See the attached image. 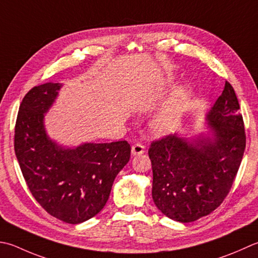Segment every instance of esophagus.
Returning <instances> with one entry per match:
<instances>
[{
	"instance_id": "34e87169",
	"label": "esophagus",
	"mask_w": 258,
	"mask_h": 258,
	"mask_svg": "<svg viewBox=\"0 0 258 258\" xmlns=\"http://www.w3.org/2000/svg\"><path fill=\"white\" fill-rule=\"evenodd\" d=\"M145 152V148L140 143H136L132 146V154L135 156V155H141L143 154Z\"/></svg>"
}]
</instances>
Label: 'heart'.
Returning a JSON list of instances; mask_svg holds the SVG:
<instances>
[{"label":"heart","instance_id":"obj_1","mask_svg":"<svg viewBox=\"0 0 258 258\" xmlns=\"http://www.w3.org/2000/svg\"><path fill=\"white\" fill-rule=\"evenodd\" d=\"M173 84V78H168L160 85L159 95L163 94ZM190 89L186 85L181 84L169 94L163 104L158 109L149 123L150 132L154 136H165L172 133L182 117L186 103L189 100Z\"/></svg>","mask_w":258,"mask_h":258}]
</instances>
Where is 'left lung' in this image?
I'll return each instance as SVG.
<instances>
[{"instance_id":"8db88e82","label":"left lung","mask_w":258,"mask_h":258,"mask_svg":"<svg viewBox=\"0 0 258 258\" xmlns=\"http://www.w3.org/2000/svg\"><path fill=\"white\" fill-rule=\"evenodd\" d=\"M208 132L175 133L151 144L152 198L158 209L180 223L209 215L223 203L243 159L246 136L235 90L224 92L205 115Z\"/></svg>"}]
</instances>
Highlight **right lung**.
<instances>
[{"label": "right lung", "mask_w": 258, "mask_h": 258, "mask_svg": "<svg viewBox=\"0 0 258 258\" xmlns=\"http://www.w3.org/2000/svg\"><path fill=\"white\" fill-rule=\"evenodd\" d=\"M62 84L35 86L20 105L14 150L30 191L48 214L68 224L97 215L109 198L116 175L130 161L126 141L66 146L44 126Z\"/></svg>", "instance_id": "obj_1"}]
</instances>
